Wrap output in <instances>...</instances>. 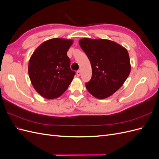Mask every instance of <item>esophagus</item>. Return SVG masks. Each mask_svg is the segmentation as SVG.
Instances as JSON below:
<instances>
[{"instance_id": "1", "label": "esophagus", "mask_w": 159, "mask_h": 159, "mask_svg": "<svg viewBox=\"0 0 159 159\" xmlns=\"http://www.w3.org/2000/svg\"><path fill=\"white\" fill-rule=\"evenodd\" d=\"M81 70H78V71H77L76 72V74H77V75H78V76H80L81 75Z\"/></svg>"}]
</instances>
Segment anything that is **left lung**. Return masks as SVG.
Listing matches in <instances>:
<instances>
[{
  "label": "left lung",
  "mask_w": 159,
  "mask_h": 159,
  "mask_svg": "<svg viewBox=\"0 0 159 159\" xmlns=\"http://www.w3.org/2000/svg\"><path fill=\"white\" fill-rule=\"evenodd\" d=\"M79 44L90 61L92 75L86 89L98 99H105L121 87L131 71L129 56L124 47L106 39L82 38Z\"/></svg>",
  "instance_id": "8db88e82"
}]
</instances>
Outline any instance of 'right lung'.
<instances>
[{
  "instance_id": "1",
  "label": "right lung",
  "mask_w": 159,
  "mask_h": 159,
  "mask_svg": "<svg viewBox=\"0 0 159 159\" xmlns=\"http://www.w3.org/2000/svg\"><path fill=\"white\" fill-rule=\"evenodd\" d=\"M73 40L52 38L41 44L31 56L28 75L34 88L43 98H59L69 87L75 74L70 68L67 52Z\"/></svg>"
}]
</instances>
